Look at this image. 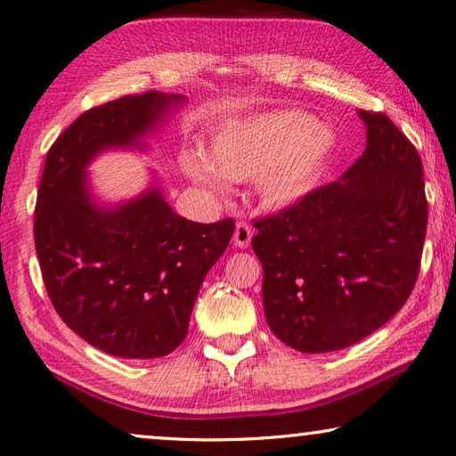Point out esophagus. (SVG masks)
Listing matches in <instances>:
<instances>
[{"label": "esophagus", "mask_w": 456, "mask_h": 456, "mask_svg": "<svg viewBox=\"0 0 456 456\" xmlns=\"http://www.w3.org/2000/svg\"><path fill=\"white\" fill-rule=\"evenodd\" d=\"M252 236L254 232L249 228V224H246V222H238L234 230V244L238 248H248L249 241H252Z\"/></svg>", "instance_id": "esophagus-1"}]
</instances>
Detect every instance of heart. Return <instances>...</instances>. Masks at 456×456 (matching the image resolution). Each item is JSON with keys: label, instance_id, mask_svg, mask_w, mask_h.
<instances>
[{"label": "heart", "instance_id": "b5f03b06", "mask_svg": "<svg viewBox=\"0 0 456 456\" xmlns=\"http://www.w3.org/2000/svg\"><path fill=\"white\" fill-rule=\"evenodd\" d=\"M334 129L301 110H275L240 119L212 139L210 157L181 153L184 175L218 197L234 181L256 179V192L269 210H287L317 189L337 151Z\"/></svg>", "mask_w": 456, "mask_h": 456}]
</instances>
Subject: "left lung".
<instances>
[{"label":"left lung","mask_w":456,"mask_h":456,"mask_svg":"<svg viewBox=\"0 0 456 456\" xmlns=\"http://www.w3.org/2000/svg\"><path fill=\"white\" fill-rule=\"evenodd\" d=\"M358 116L366 150L340 181L254 222L269 329L309 354L348 348L378 330L419 275L429 210L419 153L386 114Z\"/></svg>","instance_id":"8db88e82"}]
</instances>
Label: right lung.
I'll return each instance as SVG.
<instances>
[{
	"instance_id": "right-lung-1",
	"label": "right lung",
	"mask_w": 456,
	"mask_h": 456,
	"mask_svg": "<svg viewBox=\"0 0 456 456\" xmlns=\"http://www.w3.org/2000/svg\"><path fill=\"white\" fill-rule=\"evenodd\" d=\"M184 102L157 90L111 100L74 119L46 153L33 224L46 293L69 329L111 356L171 354L234 234L232 218L179 216L157 184L114 207L90 192L86 167L98 153L143 150Z\"/></svg>"
}]
</instances>
